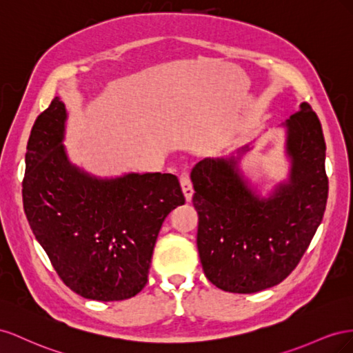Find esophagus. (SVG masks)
<instances>
[{
  "label": "esophagus",
  "instance_id": "34e87169",
  "mask_svg": "<svg viewBox=\"0 0 353 353\" xmlns=\"http://www.w3.org/2000/svg\"><path fill=\"white\" fill-rule=\"evenodd\" d=\"M180 185H182V189H183V194H185L186 201L192 199L194 186H192V180H190V177H189L188 173H183L182 177H180Z\"/></svg>",
  "mask_w": 353,
  "mask_h": 353
}]
</instances>
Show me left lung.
<instances>
[{
    "label": "left lung",
    "instance_id": "left-lung-1",
    "mask_svg": "<svg viewBox=\"0 0 353 353\" xmlns=\"http://www.w3.org/2000/svg\"><path fill=\"white\" fill-rule=\"evenodd\" d=\"M285 125L290 183L266 199L247 188L234 158H207L190 171L201 265L210 283L228 293H257L283 283L324 216L328 177L319 118L301 103Z\"/></svg>",
    "mask_w": 353,
    "mask_h": 353
}]
</instances>
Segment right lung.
I'll use <instances>...</instances> for the list:
<instances>
[{
	"label": "right lung",
	"mask_w": 353,
	"mask_h": 353,
	"mask_svg": "<svg viewBox=\"0 0 353 353\" xmlns=\"http://www.w3.org/2000/svg\"><path fill=\"white\" fill-rule=\"evenodd\" d=\"M60 97L38 115L28 140L23 210L59 278L85 299H132L148 283L154 247L168 213L185 204L174 174L99 180L70 165L60 145Z\"/></svg>",
	"instance_id": "obj_1"
}]
</instances>
